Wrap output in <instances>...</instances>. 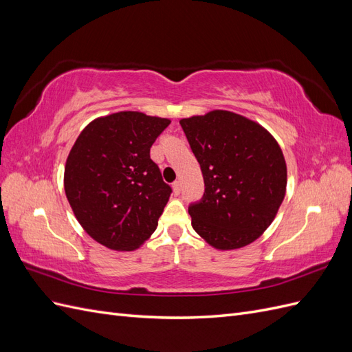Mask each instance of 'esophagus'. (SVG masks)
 <instances>
[{
  "label": "esophagus",
  "instance_id": "esophagus-1",
  "mask_svg": "<svg viewBox=\"0 0 352 352\" xmlns=\"http://www.w3.org/2000/svg\"><path fill=\"white\" fill-rule=\"evenodd\" d=\"M172 188H173V192L177 195V194H180V190H182V184H180L179 180H176V182H173Z\"/></svg>",
  "mask_w": 352,
  "mask_h": 352
}]
</instances>
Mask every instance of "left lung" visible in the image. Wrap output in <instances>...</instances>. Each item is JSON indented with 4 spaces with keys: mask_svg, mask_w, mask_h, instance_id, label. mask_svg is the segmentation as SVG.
I'll use <instances>...</instances> for the list:
<instances>
[{
    "mask_svg": "<svg viewBox=\"0 0 352 352\" xmlns=\"http://www.w3.org/2000/svg\"><path fill=\"white\" fill-rule=\"evenodd\" d=\"M201 166L206 190L188 211L198 235L216 250H236L263 235L286 192L278 141L241 114L212 110L180 120Z\"/></svg>",
    "mask_w": 352,
    "mask_h": 352,
    "instance_id": "1",
    "label": "left lung"
}]
</instances>
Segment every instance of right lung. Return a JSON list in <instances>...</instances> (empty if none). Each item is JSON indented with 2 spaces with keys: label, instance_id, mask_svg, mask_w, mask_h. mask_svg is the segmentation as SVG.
I'll return each mask as SVG.
<instances>
[{
  "label": "right lung",
  "instance_id": "right-lung-1",
  "mask_svg": "<svg viewBox=\"0 0 352 352\" xmlns=\"http://www.w3.org/2000/svg\"><path fill=\"white\" fill-rule=\"evenodd\" d=\"M168 119L119 111L92 120L65 168V190L80 226L116 251H133L153 235L172 194L151 145Z\"/></svg>",
  "mask_w": 352,
  "mask_h": 352
}]
</instances>
